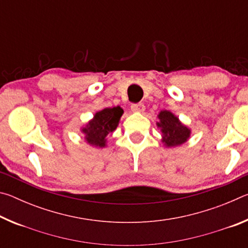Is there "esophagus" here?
Returning a JSON list of instances; mask_svg holds the SVG:
<instances>
[{
	"label": "esophagus",
	"mask_w": 248,
	"mask_h": 248,
	"mask_svg": "<svg viewBox=\"0 0 248 248\" xmlns=\"http://www.w3.org/2000/svg\"><path fill=\"white\" fill-rule=\"evenodd\" d=\"M131 110L134 111V112H142L144 110V105L142 103L132 104L131 105Z\"/></svg>",
	"instance_id": "1"
}]
</instances>
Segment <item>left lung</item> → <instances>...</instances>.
<instances>
[{
    "label": "left lung",
    "mask_w": 248,
    "mask_h": 248,
    "mask_svg": "<svg viewBox=\"0 0 248 248\" xmlns=\"http://www.w3.org/2000/svg\"><path fill=\"white\" fill-rule=\"evenodd\" d=\"M157 125L163 132V142L166 146H177L186 142L190 136V130L179 123L177 117L170 111L163 110L158 115Z\"/></svg>",
    "instance_id": "left-lung-1"
}]
</instances>
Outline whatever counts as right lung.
I'll list each match as a JSON object with an SVG mask.
<instances>
[{
    "label": "right lung",
    "mask_w": 248,
    "mask_h": 248,
    "mask_svg": "<svg viewBox=\"0 0 248 248\" xmlns=\"http://www.w3.org/2000/svg\"><path fill=\"white\" fill-rule=\"evenodd\" d=\"M123 108L119 106L114 108H105L94 116L86 128L82 131L86 134V141L92 145L103 148L106 143V137L111 133L118 125L120 117L123 116Z\"/></svg>",
    "instance_id": "add662e5"
}]
</instances>
